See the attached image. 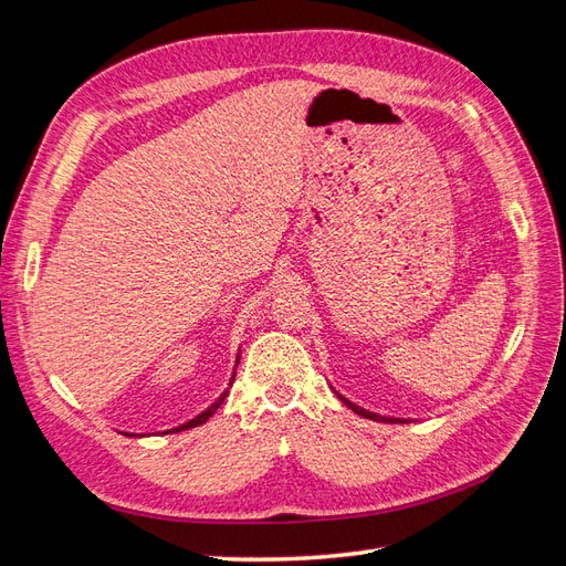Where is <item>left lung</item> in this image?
<instances>
[{"label":"left lung","instance_id":"obj_1","mask_svg":"<svg viewBox=\"0 0 566 566\" xmlns=\"http://www.w3.org/2000/svg\"><path fill=\"white\" fill-rule=\"evenodd\" d=\"M335 391V389H333ZM337 394V399L345 403L347 408H352L356 416H361V418H368V420H375V422H408V420H403V418H387V416H380V413H370V410H366V408H361V406H356V403H352L349 399H345L342 397L339 391H335Z\"/></svg>","mask_w":566,"mask_h":566}]
</instances>
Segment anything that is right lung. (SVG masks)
I'll return each mask as SVG.
<instances>
[{
    "instance_id": "add662e5",
    "label": "right lung",
    "mask_w": 566,
    "mask_h": 566,
    "mask_svg": "<svg viewBox=\"0 0 566 566\" xmlns=\"http://www.w3.org/2000/svg\"><path fill=\"white\" fill-rule=\"evenodd\" d=\"M238 358H241V356H238ZM235 366H238V361H235ZM233 380H235V373L231 375V382L229 385H233ZM229 397V389L224 391V394H221V397L208 408V410H202V413L200 416H196L193 420H188V422H184V424H179V427H175V430H167L165 434H169V432H184V430H191V427H198V424H202V422H208L214 413H217V408L221 406V403H224V399ZM127 437H132V434H127Z\"/></svg>"
}]
</instances>
